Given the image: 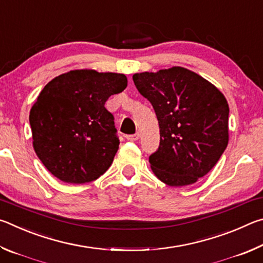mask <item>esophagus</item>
<instances>
[{
  "instance_id": "esophagus-1",
  "label": "esophagus",
  "mask_w": 263,
  "mask_h": 263,
  "mask_svg": "<svg viewBox=\"0 0 263 263\" xmlns=\"http://www.w3.org/2000/svg\"><path fill=\"white\" fill-rule=\"evenodd\" d=\"M125 138L128 141H136L139 139V133H136V135H128Z\"/></svg>"
}]
</instances>
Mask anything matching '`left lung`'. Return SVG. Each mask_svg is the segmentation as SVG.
Masks as SVG:
<instances>
[{
    "label": "left lung",
    "instance_id": "obj_1",
    "mask_svg": "<svg viewBox=\"0 0 263 263\" xmlns=\"http://www.w3.org/2000/svg\"><path fill=\"white\" fill-rule=\"evenodd\" d=\"M157 115L160 145L149 157L160 181L183 186L206 175L229 144V104L211 82L183 67L133 74Z\"/></svg>",
    "mask_w": 263,
    "mask_h": 263
}]
</instances>
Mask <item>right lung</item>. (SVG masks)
<instances>
[{
  "label": "right lung",
  "mask_w": 263,
  "mask_h": 263,
  "mask_svg": "<svg viewBox=\"0 0 263 263\" xmlns=\"http://www.w3.org/2000/svg\"><path fill=\"white\" fill-rule=\"evenodd\" d=\"M126 86L124 74L75 69L44 87L29 121L34 152L51 174L81 184L108 171L119 139L114 116L104 104Z\"/></svg>",
  "instance_id": "right-lung-1"
}]
</instances>
